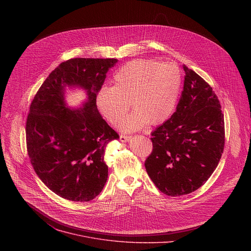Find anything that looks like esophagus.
Wrapping results in <instances>:
<instances>
[{
  "instance_id": "1",
  "label": "esophagus",
  "mask_w": 251,
  "mask_h": 251,
  "mask_svg": "<svg viewBox=\"0 0 251 251\" xmlns=\"http://www.w3.org/2000/svg\"><path fill=\"white\" fill-rule=\"evenodd\" d=\"M130 138H131V136H129V135H125V134H121V136H120V140H121L122 142H127Z\"/></svg>"
}]
</instances>
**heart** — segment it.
Segmentation results:
<instances>
[{
  "label": "heart",
  "mask_w": 251,
  "mask_h": 251,
  "mask_svg": "<svg viewBox=\"0 0 251 251\" xmlns=\"http://www.w3.org/2000/svg\"><path fill=\"white\" fill-rule=\"evenodd\" d=\"M114 85L102 86L96 95V105L112 126H118L129 109L134 111L122 123L125 131L157 126L172 115L181 83L174 64L154 60H135L126 64L113 77Z\"/></svg>",
  "instance_id": "1"
}]
</instances>
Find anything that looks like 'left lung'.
<instances>
[{
	"label": "left lung",
	"mask_w": 251,
	"mask_h": 251,
	"mask_svg": "<svg viewBox=\"0 0 251 251\" xmlns=\"http://www.w3.org/2000/svg\"><path fill=\"white\" fill-rule=\"evenodd\" d=\"M183 88L175 113L151 132L145 161L155 186L169 196L195 191L212 176L224 150V116L213 88L182 66Z\"/></svg>",
	"instance_id": "1"
}]
</instances>
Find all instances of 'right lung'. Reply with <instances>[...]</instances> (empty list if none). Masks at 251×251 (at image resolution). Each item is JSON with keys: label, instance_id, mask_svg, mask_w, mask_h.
<instances>
[{"label": "right lung", "instance_id": "right-lung-1", "mask_svg": "<svg viewBox=\"0 0 251 251\" xmlns=\"http://www.w3.org/2000/svg\"><path fill=\"white\" fill-rule=\"evenodd\" d=\"M117 59L75 58L62 63L36 92L26 122L31 164L43 183L71 201L88 202L102 190L108 177V143L120 138L96 105L97 92ZM66 84L81 85L89 96L80 110L63 100Z\"/></svg>", "mask_w": 251, "mask_h": 251}]
</instances>
